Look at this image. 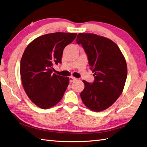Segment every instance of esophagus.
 Returning <instances> with one entry per match:
<instances>
[{
    "label": "esophagus",
    "instance_id": "1",
    "mask_svg": "<svg viewBox=\"0 0 147 147\" xmlns=\"http://www.w3.org/2000/svg\"><path fill=\"white\" fill-rule=\"evenodd\" d=\"M69 80H70V82L72 83V82H74L75 80H76L77 78L74 77H69Z\"/></svg>",
    "mask_w": 147,
    "mask_h": 147
}]
</instances>
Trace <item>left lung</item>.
<instances>
[{
  "label": "left lung",
  "mask_w": 147,
  "mask_h": 147,
  "mask_svg": "<svg viewBox=\"0 0 147 147\" xmlns=\"http://www.w3.org/2000/svg\"><path fill=\"white\" fill-rule=\"evenodd\" d=\"M76 42L82 45L88 59L94 80H83L80 93L87 108L96 112L108 108L121 94L127 76L125 59L116 43L92 33H79Z\"/></svg>",
  "instance_id": "left-lung-1"
}]
</instances>
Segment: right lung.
<instances>
[{
  "label": "right lung",
  "mask_w": 147,
  "mask_h": 147,
  "mask_svg": "<svg viewBox=\"0 0 147 147\" xmlns=\"http://www.w3.org/2000/svg\"><path fill=\"white\" fill-rule=\"evenodd\" d=\"M77 33L57 32L41 36L28 45L20 62L22 85L34 104L42 109L61 101L69 78L53 74V65L61 63L63 51Z\"/></svg>",
  "instance_id": "right-lung-1"
}]
</instances>
